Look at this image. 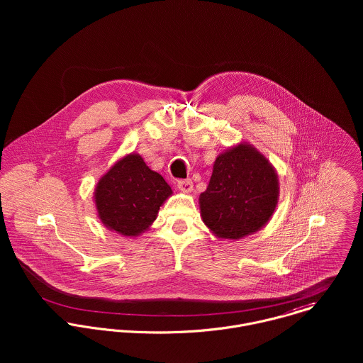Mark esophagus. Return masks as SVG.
<instances>
[{
	"label": "esophagus",
	"instance_id": "obj_1",
	"mask_svg": "<svg viewBox=\"0 0 363 363\" xmlns=\"http://www.w3.org/2000/svg\"><path fill=\"white\" fill-rule=\"evenodd\" d=\"M177 189L182 191V193H186V194H189V193H191L193 191V182L191 180H180L179 183H177Z\"/></svg>",
	"mask_w": 363,
	"mask_h": 363
}]
</instances>
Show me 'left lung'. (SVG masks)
<instances>
[{
  "instance_id": "left-lung-1",
  "label": "left lung",
  "mask_w": 363,
  "mask_h": 363,
  "mask_svg": "<svg viewBox=\"0 0 363 363\" xmlns=\"http://www.w3.org/2000/svg\"><path fill=\"white\" fill-rule=\"evenodd\" d=\"M279 200V180L272 163L249 143L216 156L200 212L209 232L239 240L262 229Z\"/></svg>"
}]
</instances>
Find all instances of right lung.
<instances>
[{"instance_id":"obj_1","label":"right lung","mask_w":363,"mask_h":363,"mask_svg":"<svg viewBox=\"0 0 363 363\" xmlns=\"http://www.w3.org/2000/svg\"><path fill=\"white\" fill-rule=\"evenodd\" d=\"M172 194L164 179L147 166L143 156L131 152L116 160L98 180L94 201L108 230L137 238L151 228Z\"/></svg>"}]
</instances>
